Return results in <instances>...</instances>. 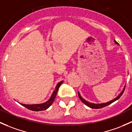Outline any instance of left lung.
<instances>
[{
    "mask_svg": "<svg viewBox=\"0 0 132 132\" xmlns=\"http://www.w3.org/2000/svg\"><path fill=\"white\" fill-rule=\"evenodd\" d=\"M114 42L116 43V44H118V43L117 42L116 40H114ZM125 88H123V90H122V92L121 93H120V94L118 95V96L117 97H116L115 99H114L113 100H112V101H109V102H106V103H102V104H94V103H90V102H88V101H85L84 98H82L81 97V95H80V93L78 92V97L79 98H80V99L81 100V102H83V103H84L86 105V106H88L89 108H92V109H100V108H104V107H106L107 106H108V105L111 104V103H113V102H114V101H116V100L119 99L120 98V97L121 96L122 94H123V92H124L125 91Z\"/></svg>",
    "mask_w": 132,
    "mask_h": 132,
    "instance_id": "obj_1",
    "label": "left lung"
}]
</instances>
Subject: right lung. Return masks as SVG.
I'll return each instance as SVG.
<instances>
[{
	"instance_id": "add662e5",
	"label": "right lung",
	"mask_w": 132,
	"mask_h": 132,
	"mask_svg": "<svg viewBox=\"0 0 132 132\" xmlns=\"http://www.w3.org/2000/svg\"><path fill=\"white\" fill-rule=\"evenodd\" d=\"M62 82H63V81H61L57 84L55 88V90L53 92V93H52L51 98H50L49 100L47 101L46 102H45V103L40 104H21L22 106L25 107L27 109L31 111H40L45 110V109H47L48 108H49V107L52 105V104L53 103L54 101L55 98V96H56L57 95V92H58L59 87H60V85L62 84Z\"/></svg>"
}]
</instances>
